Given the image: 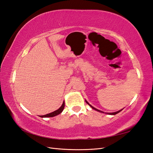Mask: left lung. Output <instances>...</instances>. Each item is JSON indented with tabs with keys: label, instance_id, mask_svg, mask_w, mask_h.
Returning <instances> with one entry per match:
<instances>
[{
	"label": "left lung",
	"instance_id": "8db88e82",
	"mask_svg": "<svg viewBox=\"0 0 153 153\" xmlns=\"http://www.w3.org/2000/svg\"><path fill=\"white\" fill-rule=\"evenodd\" d=\"M85 101H86V103H87L90 107H91L92 108H93L94 110H95V111H97V112H101V113H104V112H103V111H100V110H98V109H97V108H94V107H92V105H91V104H89L88 103V101H87V100H85ZM123 110V108L122 109H121V110H120V111H117V112H105V114H109V115H115V114H117V113H119L120 112H121V111Z\"/></svg>",
	"mask_w": 153,
	"mask_h": 153
}]
</instances>
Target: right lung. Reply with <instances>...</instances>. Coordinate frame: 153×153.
I'll list each match as a JSON object with an SVG mask.
<instances>
[{"instance_id": "right-lung-1", "label": "right lung", "mask_w": 153, "mask_h": 153, "mask_svg": "<svg viewBox=\"0 0 153 153\" xmlns=\"http://www.w3.org/2000/svg\"><path fill=\"white\" fill-rule=\"evenodd\" d=\"M65 108V101H63V103H62V105L61 106V107H59V108H58L57 110L55 111L49 113V114H47L46 115H43V116H40V117H53V116H56L58 114H61V113L63 111V109Z\"/></svg>"}]
</instances>
